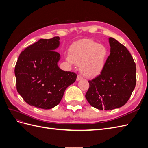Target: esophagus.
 <instances>
[{"label":"esophagus","mask_w":148,"mask_h":148,"mask_svg":"<svg viewBox=\"0 0 148 148\" xmlns=\"http://www.w3.org/2000/svg\"><path fill=\"white\" fill-rule=\"evenodd\" d=\"M83 79V77H82V76L80 75H78L77 76V81H79V80H81Z\"/></svg>","instance_id":"obj_1"}]
</instances>
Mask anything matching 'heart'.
<instances>
[{
  "instance_id": "b5f03b06",
  "label": "heart",
  "mask_w": 148,
  "mask_h": 148,
  "mask_svg": "<svg viewBox=\"0 0 148 148\" xmlns=\"http://www.w3.org/2000/svg\"><path fill=\"white\" fill-rule=\"evenodd\" d=\"M109 53L106 47L90 39L75 42L69 48L66 60L71 65H79L84 77L95 78L104 70Z\"/></svg>"
}]
</instances>
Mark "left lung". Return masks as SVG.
Returning <instances> with one entry per match:
<instances>
[{
    "mask_svg": "<svg viewBox=\"0 0 148 148\" xmlns=\"http://www.w3.org/2000/svg\"><path fill=\"white\" fill-rule=\"evenodd\" d=\"M110 53L102 72L89 80L85 97L95 108L112 110L124 106L136 86V64L127 47L109 38Z\"/></svg>",
    "mask_w": 148,
    "mask_h": 148,
    "instance_id": "8db88e82",
    "label": "left lung"
}]
</instances>
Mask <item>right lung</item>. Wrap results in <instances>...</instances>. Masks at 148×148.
I'll use <instances>...</instances> for the list:
<instances>
[{
  "label": "right lung",
  "instance_id": "add662e5",
  "mask_svg": "<svg viewBox=\"0 0 148 148\" xmlns=\"http://www.w3.org/2000/svg\"><path fill=\"white\" fill-rule=\"evenodd\" d=\"M60 38L41 39L26 47L15 67L16 89L30 106L50 109L60 103L67 87L77 75L61 70L57 64L60 55L56 52Z\"/></svg>",
  "mask_w": 148,
  "mask_h": 148
}]
</instances>
